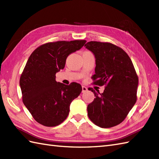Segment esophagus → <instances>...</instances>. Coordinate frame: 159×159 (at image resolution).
<instances>
[{
	"instance_id": "obj_1",
	"label": "esophagus",
	"mask_w": 159,
	"mask_h": 159,
	"mask_svg": "<svg viewBox=\"0 0 159 159\" xmlns=\"http://www.w3.org/2000/svg\"><path fill=\"white\" fill-rule=\"evenodd\" d=\"M87 90H88V89H87V88L85 86H83L82 87V92L83 93H85V92H87Z\"/></svg>"
}]
</instances>
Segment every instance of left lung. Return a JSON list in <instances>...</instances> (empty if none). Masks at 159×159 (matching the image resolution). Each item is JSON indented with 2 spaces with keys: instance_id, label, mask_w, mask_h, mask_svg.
<instances>
[{
  "instance_id": "1",
  "label": "left lung",
  "mask_w": 159,
  "mask_h": 159,
  "mask_svg": "<svg viewBox=\"0 0 159 159\" xmlns=\"http://www.w3.org/2000/svg\"><path fill=\"white\" fill-rule=\"evenodd\" d=\"M85 48L96 59V85H105L104 92L87 106L89 119L101 128H111L122 122L137 101L138 76L130 58L120 47L107 42H89Z\"/></svg>"
}]
</instances>
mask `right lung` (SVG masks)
<instances>
[{"label":"right lung","instance_id":"obj_1","mask_svg":"<svg viewBox=\"0 0 159 159\" xmlns=\"http://www.w3.org/2000/svg\"><path fill=\"white\" fill-rule=\"evenodd\" d=\"M86 40L45 43L32 52L20 76L23 103L33 118L43 126H58L66 119L70 106L82 87L56 81V73L64 68L67 57L79 50Z\"/></svg>","mask_w":159,"mask_h":159}]
</instances>
